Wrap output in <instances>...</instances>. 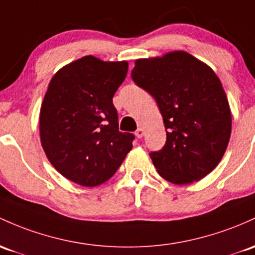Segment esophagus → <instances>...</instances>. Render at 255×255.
<instances>
[{
  "label": "esophagus",
  "instance_id": "1",
  "mask_svg": "<svg viewBox=\"0 0 255 255\" xmlns=\"http://www.w3.org/2000/svg\"><path fill=\"white\" fill-rule=\"evenodd\" d=\"M135 136L136 138H142V136H144V129H142V128H138V129L135 130Z\"/></svg>",
  "mask_w": 255,
  "mask_h": 255
}]
</instances>
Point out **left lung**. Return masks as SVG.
Instances as JSON below:
<instances>
[{
  "label": "left lung",
  "mask_w": 255,
  "mask_h": 255,
  "mask_svg": "<svg viewBox=\"0 0 255 255\" xmlns=\"http://www.w3.org/2000/svg\"><path fill=\"white\" fill-rule=\"evenodd\" d=\"M136 86L155 98L166 127V144L150 152L158 174L184 185L205 178L224 156L231 134V113L220 80L186 52L139 59Z\"/></svg>",
  "instance_id": "obj_1"
}]
</instances>
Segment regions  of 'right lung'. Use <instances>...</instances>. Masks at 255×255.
Instances as JSON below:
<instances>
[{"label": "right lung", "mask_w": 255, "mask_h": 255, "mask_svg": "<svg viewBox=\"0 0 255 255\" xmlns=\"http://www.w3.org/2000/svg\"><path fill=\"white\" fill-rule=\"evenodd\" d=\"M127 71V61L88 55L50 80L40 113L41 144L53 167L69 180L100 185L132 149L134 135L119 130L113 103Z\"/></svg>", "instance_id": "obj_1"}]
</instances>
